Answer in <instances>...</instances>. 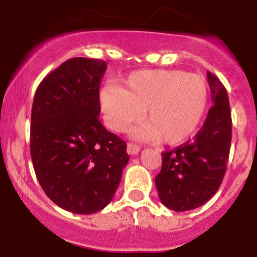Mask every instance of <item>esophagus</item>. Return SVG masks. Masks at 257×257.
Listing matches in <instances>:
<instances>
[{"mask_svg": "<svg viewBox=\"0 0 257 257\" xmlns=\"http://www.w3.org/2000/svg\"><path fill=\"white\" fill-rule=\"evenodd\" d=\"M140 152V147L136 144H133V143H128L127 144V153L130 154V156H135Z\"/></svg>", "mask_w": 257, "mask_h": 257, "instance_id": "1", "label": "esophagus"}]
</instances>
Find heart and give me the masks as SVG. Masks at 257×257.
I'll list each match as a JSON object with an SVG mask.
<instances>
[{
  "label": "heart",
  "instance_id": "heart-1",
  "mask_svg": "<svg viewBox=\"0 0 257 257\" xmlns=\"http://www.w3.org/2000/svg\"><path fill=\"white\" fill-rule=\"evenodd\" d=\"M210 91L199 74L180 69L138 70L128 74L122 87L108 85L99 94L106 126L123 133L142 117L136 139L176 145L188 140L201 126L207 112Z\"/></svg>",
  "mask_w": 257,
  "mask_h": 257
}]
</instances>
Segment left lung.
I'll return each instance as SVG.
<instances>
[{"instance_id": "obj_1", "label": "left lung", "mask_w": 257, "mask_h": 257, "mask_svg": "<svg viewBox=\"0 0 257 257\" xmlns=\"http://www.w3.org/2000/svg\"><path fill=\"white\" fill-rule=\"evenodd\" d=\"M207 81L213 105L203 127L192 142L162 153V169L154 180L161 202L178 212L205 205L225 175L231 142L228 92L210 72Z\"/></svg>"}]
</instances>
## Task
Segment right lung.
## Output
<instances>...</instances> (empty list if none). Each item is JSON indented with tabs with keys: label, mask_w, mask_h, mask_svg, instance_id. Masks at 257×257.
I'll return each instance as SVG.
<instances>
[{
	"label": "right lung",
	"mask_w": 257,
	"mask_h": 257,
	"mask_svg": "<svg viewBox=\"0 0 257 257\" xmlns=\"http://www.w3.org/2000/svg\"><path fill=\"white\" fill-rule=\"evenodd\" d=\"M100 59L73 58L45 77L31 117L36 176L55 205L88 215L112 201L130 157L126 143L99 121Z\"/></svg>",
	"instance_id": "1"
}]
</instances>
